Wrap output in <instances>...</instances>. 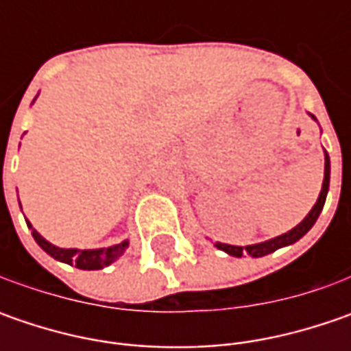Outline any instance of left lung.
<instances>
[{
	"label": "left lung",
	"mask_w": 351,
	"mask_h": 351,
	"mask_svg": "<svg viewBox=\"0 0 351 351\" xmlns=\"http://www.w3.org/2000/svg\"><path fill=\"white\" fill-rule=\"evenodd\" d=\"M313 117V115H311ZM317 121V117H313ZM328 187H330V158H328V152H324V180H322V189H320V195H318L315 207L311 209V213L304 217L301 223L297 224L295 228H291L289 232L285 234L276 236V238H269L265 242H260V244H250V246H230V244H223V242H215V246L219 250L226 252L228 256H234V258H242L244 254H248L252 258H262V256H267L276 250L283 248V246H291L295 244L297 240H301L311 228L313 224L317 223L318 215L324 207V201H326V195H328Z\"/></svg>",
	"instance_id": "1"
}]
</instances>
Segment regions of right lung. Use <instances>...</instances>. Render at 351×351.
<instances>
[{"label": "right lung", "mask_w": 351, "mask_h": 351, "mask_svg": "<svg viewBox=\"0 0 351 351\" xmlns=\"http://www.w3.org/2000/svg\"><path fill=\"white\" fill-rule=\"evenodd\" d=\"M21 205V203H19ZM27 226L33 230V238L36 240V244L40 248L47 252L48 256H52L54 260L64 263H70V265H75L77 269H103L107 267L109 263H113L115 260H119L125 250L128 248V240H123L121 244H115V246H109V248H95V250H77V248H58L54 244H50L47 238L38 234L33 228V224L27 221Z\"/></svg>", "instance_id": "1"}]
</instances>
